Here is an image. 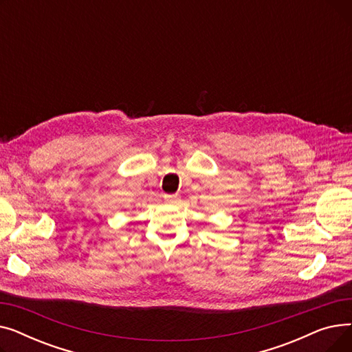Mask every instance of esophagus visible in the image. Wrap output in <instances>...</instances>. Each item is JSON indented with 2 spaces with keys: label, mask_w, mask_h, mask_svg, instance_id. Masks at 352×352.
<instances>
[{
  "label": "esophagus",
  "mask_w": 352,
  "mask_h": 352,
  "mask_svg": "<svg viewBox=\"0 0 352 352\" xmlns=\"http://www.w3.org/2000/svg\"><path fill=\"white\" fill-rule=\"evenodd\" d=\"M164 198H165V201H177L179 197L177 195V194H173V195H168V194H166V195H164Z\"/></svg>",
  "instance_id": "esophagus-1"
}]
</instances>
